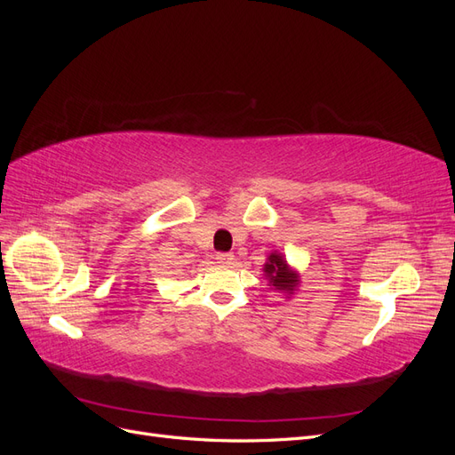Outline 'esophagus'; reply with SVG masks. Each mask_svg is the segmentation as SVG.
<instances>
[{
    "mask_svg": "<svg viewBox=\"0 0 455 455\" xmlns=\"http://www.w3.org/2000/svg\"><path fill=\"white\" fill-rule=\"evenodd\" d=\"M216 261L220 266H226V267H229L233 261H235V256L233 254H228V252H218L216 254Z\"/></svg>",
    "mask_w": 455,
    "mask_h": 455,
    "instance_id": "esophagus-1",
    "label": "esophagus"
}]
</instances>
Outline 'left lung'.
I'll return each mask as SVG.
<instances>
[{
  "label": "left lung",
  "instance_id": "left-lung-1",
  "mask_svg": "<svg viewBox=\"0 0 455 455\" xmlns=\"http://www.w3.org/2000/svg\"><path fill=\"white\" fill-rule=\"evenodd\" d=\"M264 275L273 291L284 294L286 298L296 294L299 286V273L292 266H288L284 254H281L279 251H273L267 256L264 264Z\"/></svg>",
  "mask_w": 455,
  "mask_h": 455
}]
</instances>
